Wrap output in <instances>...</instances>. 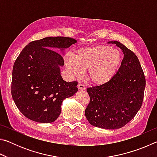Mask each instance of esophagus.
Masks as SVG:
<instances>
[{"instance_id": "obj_1", "label": "esophagus", "mask_w": 157, "mask_h": 157, "mask_svg": "<svg viewBox=\"0 0 157 157\" xmlns=\"http://www.w3.org/2000/svg\"><path fill=\"white\" fill-rule=\"evenodd\" d=\"M78 88L79 89V90H83V91H84L85 89H86V87H85L84 85L82 83H79L78 85Z\"/></svg>"}]
</instances>
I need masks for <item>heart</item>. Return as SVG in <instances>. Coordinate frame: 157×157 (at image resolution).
Segmentation results:
<instances>
[{
  "label": "heart",
  "instance_id": "b5f03b06",
  "mask_svg": "<svg viewBox=\"0 0 157 157\" xmlns=\"http://www.w3.org/2000/svg\"><path fill=\"white\" fill-rule=\"evenodd\" d=\"M122 62L118 49L105 45L83 48L76 52L75 57H66V66L73 77L80 78L88 70L87 78L91 83L102 85L115 75Z\"/></svg>",
  "mask_w": 157,
  "mask_h": 157
}]
</instances>
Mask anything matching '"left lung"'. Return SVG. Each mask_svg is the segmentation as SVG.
<instances>
[{"label": "left lung", "instance_id": "left-lung-1", "mask_svg": "<svg viewBox=\"0 0 157 157\" xmlns=\"http://www.w3.org/2000/svg\"><path fill=\"white\" fill-rule=\"evenodd\" d=\"M108 44L120 48L124 58L109 81L86 89L90 102L85 116L93 126L116 129L128 123L141 107L145 78L139 60L132 50L119 41Z\"/></svg>", "mask_w": 157, "mask_h": 157}]
</instances>
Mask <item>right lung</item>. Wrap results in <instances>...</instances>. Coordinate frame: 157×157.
<instances>
[{"label": "right lung", "mask_w": 157, "mask_h": 157, "mask_svg": "<svg viewBox=\"0 0 157 157\" xmlns=\"http://www.w3.org/2000/svg\"><path fill=\"white\" fill-rule=\"evenodd\" d=\"M64 36H48L29 43L16 59L12 71V95L26 118L41 123L54 122L62 102L78 91V82H68L61 75L63 50L77 43Z\"/></svg>", "instance_id": "right-lung-1"}]
</instances>
